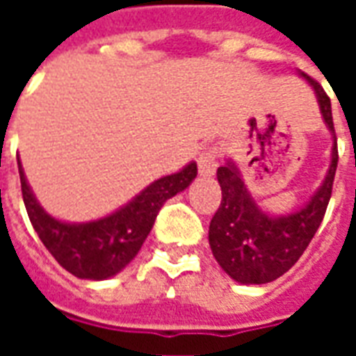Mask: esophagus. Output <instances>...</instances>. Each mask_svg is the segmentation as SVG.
I'll return each instance as SVG.
<instances>
[{
	"label": "esophagus",
	"mask_w": 356,
	"mask_h": 356,
	"mask_svg": "<svg viewBox=\"0 0 356 356\" xmlns=\"http://www.w3.org/2000/svg\"><path fill=\"white\" fill-rule=\"evenodd\" d=\"M217 165V150L216 148H208V150H204L198 158V170H200V175L204 177H211L213 173H216Z\"/></svg>",
	"instance_id": "1"
}]
</instances>
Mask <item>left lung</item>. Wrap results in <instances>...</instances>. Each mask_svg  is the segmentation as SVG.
I'll return each mask as SVG.
<instances>
[{"label":"left lung","mask_w":356,"mask_h":356,"mask_svg":"<svg viewBox=\"0 0 356 356\" xmlns=\"http://www.w3.org/2000/svg\"><path fill=\"white\" fill-rule=\"evenodd\" d=\"M299 76L313 88L324 124L332 133V160L311 200L286 216L263 211L244 185L238 165L231 158L217 170L223 193L221 206L209 223V246L216 261L240 284H267L290 270L318 231L328 208L337 168V143L332 104L324 89L307 74Z\"/></svg>","instance_id":"obj_1"}]
</instances>
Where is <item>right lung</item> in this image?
I'll list each match as a JSON object with an SVG mask.
<instances>
[{
    "mask_svg": "<svg viewBox=\"0 0 356 356\" xmlns=\"http://www.w3.org/2000/svg\"><path fill=\"white\" fill-rule=\"evenodd\" d=\"M196 173V162L186 163L177 173L156 179L110 216L88 223H68L40 206L19 158L20 188L30 223L58 265L83 280H106L127 267L152 231L163 204L185 191Z\"/></svg>",
    "mask_w": 356,
    "mask_h": 356,
    "instance_id": "1",
    "label": "right lung"
}]
</instances>
